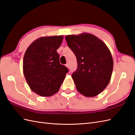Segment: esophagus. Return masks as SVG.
<instances>
[{
    "mask_svg": "<svg viewBox=\"0 0 135 135\" xmlns=\"http://www.w3.org/2000/svg\"><path fill=\"white\" fill-rule=\"evenodd\" d=\"M65 66H66V68H69V64H66V65H65Z\"/></svg>",
    "mask_w": 135,
    "mask_h": 135,
    "instance_id": "1",
    "label": "esophagus"
}]
</instances>
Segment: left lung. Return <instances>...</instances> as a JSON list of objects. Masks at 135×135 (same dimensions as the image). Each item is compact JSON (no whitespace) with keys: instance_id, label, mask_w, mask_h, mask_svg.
<instances>
[{"instance_id":"1","label":"left lung","mask_w":135,"mask_h":135,"mask_svg":"<svg viewBox=\"0 0 135 135\" xmlns=\"http://www.w3.org/2000/svg\"><path fill=\"white\" fill-rule=\"evenodd\" d=\"M65 39L77 60L78 68L71 76L78 91L86 97L98 95L107 87L113 72L108 47L96 36L85 32L66 35Z\"/></svg>"}]
</instances>
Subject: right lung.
Wrapping results in <instances>:
<instances>
[{
  "label": "right lung",
  "mask_w": 135,
  "mask_h": 135,
  "mask_svg": "<svg viewBox=\"0 0 135 135\" xmlns=\"http://www.w3.org/2000/svg\"><path fill=\"white\" fill-rule=\"evenodd\" d=\"M63 38L62 35L40 37L30 45L24 55V76L31 90L40 96L57 92L69 71L61 65L57 52Z\"/></svg>",
  "instance_id": "add662e5"
}]
</instances>
